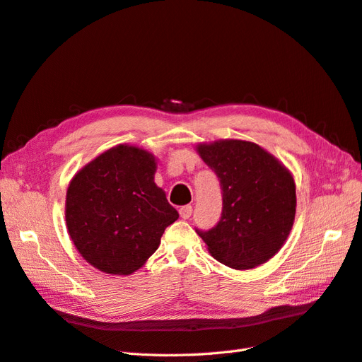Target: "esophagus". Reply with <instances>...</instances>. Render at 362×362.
<instances>
[{"mask_svg": "<svg viewBox=\"0 0 362 362\" xmlns=\"http://www.w3.org/2000/svg\"><path fill=\"white\" fill-rule=\"evenodd\" d=\"M192 213H193L192 205H184V206L180 208V216H181L182 218H189V217L192 216Z\"/></svg>", "mask_w": 362, "mask_h": 362, "instance_id": "obj_1", "label": "esophagus"}]
</instances>
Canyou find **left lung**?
<instances>
[{
  "label": "left lung",
  "instance_id": "obj_1",
  "mask_svg": "<svg viewBox=\"0 0 362 362\" xmlns=\"http://www.w3.org/2000/svg\"><path fill=\"white\" fill-rule=\"evenodd\" d=\"M221 180L222 217L196 233L222 264L247 270L275 257L293 228L296 184L291 172L254 141L225 139L196 145Z\"/></svg>",
  "mask_w": 362,
  "mask_h": 362
}]
</instances>
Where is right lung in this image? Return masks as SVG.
Instances as JSON below:
<instances>
[{
  "mask_svg": "<svg viewBox=\"0 0 362 362\" xmlns=\"http://www.w3.org/2000/svg\"><path fill=\"white\" fill-rule=\"evenodd\" d=\"M157 158L149 151L117 145L75 173L64 217L80 255L108 275H131L160 246L180 217L154 182Z\"/></svg>",
  "mask_w": 362,
  "mask_h": 362,
  "instance_id": "right-lung-1",
  "label": "right lung"
}]
</instances>
